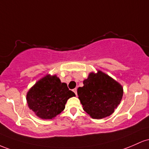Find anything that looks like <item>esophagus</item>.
<instances>
[{
	"label": "esophagus",
	"mask_w": 149,
	"mask_h": 149,
	"mask_svg": "<svg viewBox=\"0 0 149 149\" xmlns=\"http://www.w3.org/2000/svg\"><path fill=\"white\" fill-rule=\"evenodd\" d=\"M73 91H74V93H75V94H76V96H77V89L75 88H74V89H73Z\"/></svg>",
	"instance_id": "esophagus-1"
}]
</instances>
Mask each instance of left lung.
<instances>
[{
	"mask_svg": "<svg viewBox=\"0 0 149 149\" xmlns=\"http://www.w3.org/2000/svg\"><path fill=\"white\" fill-rule=\"evenodd\" d=\"M79 87V96L84 111L93 119L110 116L121 101L123 88L108 74L98 70L91 72Z\"/></svg>",
	"mask_w": 149,
	"mask_h": 149,
	"instance_id": "8db88e82",
	"label": "left lung"
}]
</instances>
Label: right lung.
I'll return each mask as SVG.
<instances>
[{
    "label": "right lung",
    "instance_id": "right-lung-1",
    "mask_svg": "<svg viewBox=\"0 0 149 149\" xmlns=\"http://www.w3.org/2000/svg\"><path fill=\"white\" fill-rule=\"evenodd\" d=\"M75 96L65 83L56 75L48 74L36 82L26 94L28 106L38 118L51 120L65 108L70 98Z\"/></svg>",
    "mask_w": 149,
    "mask_h": 149
}]
</instances>
